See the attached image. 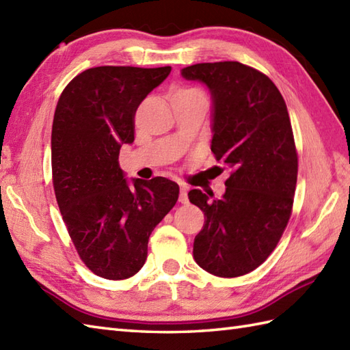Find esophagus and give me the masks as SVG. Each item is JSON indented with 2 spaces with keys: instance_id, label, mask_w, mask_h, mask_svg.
<instances>
[{
  "instance_id": "esophagus-1",
  "label": "esophagus",
  "mask_w": 350,
  "mask_h": 350,
  "mask_svg": "<svg viewBox=\"0 0 350 350\" xmlns=\"http://www.w3.org/2000/svg\"><path fill=\"white\" fill-rule=\"evenodd\" d=\"M188 191H189L188 186L185 185L180 186V197H178V201H180L182 204H186V202H188Z\"/></svg>"
}]
</instances>
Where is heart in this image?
I'll return each mask as SVG.
<instances>
[{"instance_id": "heart-1", "label": "heart", "mask_w": 350, "mask_h": 350, "mask_svg": "<svg viewBox=\"0 0 350 350\" xmlns=\"http://www.w3.org/2000/svg\"><path fill=\"white\" fill-rule=\"evenodd\" d=\"M178 92H200V91H197V89H182V91H178Z\"/></svg>"}]
</instances>
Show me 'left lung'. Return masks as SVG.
Segmentation results:
<instances>
[{"instance_id":"obj_1","label":"left lung","mask_w":350,"mask_h":350,"mask_svg":"<svg viewBox=\"0 0 350 350\" xmlns=\"http://www.w3.org/2000/svg\"><path fill=\"white\" fill-rule=\"evenodd\" d=\"M180 72L208 88L210 148L232 168L221 198L188 193L206 216L193 259L210 274L239 278L270 256L289 221L298 157L288 109L270 79L237 61L195 64Z\"/></svg>"}]
</instances>
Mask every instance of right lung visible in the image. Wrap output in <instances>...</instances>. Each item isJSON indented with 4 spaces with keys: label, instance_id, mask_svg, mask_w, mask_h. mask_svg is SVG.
Masks as SVG:
<instances>
[{
    "label": "right lung",
    "instance_id": "1",
    "mask_svg": "<svg viewBox=\"0 0 350 350\" xmlns=\"http://www.w3.org/2000/svg\"><path fill=\"white\" fill-rule=\"evenodd\" d=\"M172 67H104L80 72L64 89L52 125L56 201L79 256L94 274L128 279L148 258L153 228L178 198L165 177H125L122 144L134 142L140 103Z\"/></svg>",
    "mask_w": 350,
    "mask_h": 350
}]
</instances>
